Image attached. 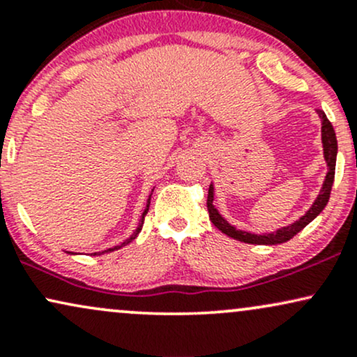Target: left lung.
Masks as SVG:
<instances>
[{
  "instance_id": "1",
  "label": "left lung",
  "mask_w": 357,
  "mask_h": 357,
  "mask_svg": "<svg viewBox=\"0 0 357 357\" xmlns=\"http://www.w3.org/2000/svg\"><path fill=\"white\" fill-rule=\"evenodd\" d=\"M319 117L322 119V146H324V158H326L327 171L326 181L322 184V190L319 192L317 199H315L310 210L302 216L301 220L296 221V223L289 225V227L280 228V230L273 231V233H265V235H253V233L248 231H241L236 230L235 227H231L223 216L216 211V208L213 206V186H210L208 190V199H206V206H208V213H210V220L211 223L215 225L216 228L225 235H228L230 238H235L238 241H243V243H252V245H278V243H285L290 238L297 235L298 231L304 230L307 225L312 221L315 216L321 213L324 208H326L327 202L331 198V190H333V183H334V174H335V155H337V139H335V132L334 127L331 124L329 119L326 117V114L322 112L321 109H317Z\"/></svg>"
}]
</instances>
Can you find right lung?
Masks as SVG:
<instances>
[{"mask_svg": "<svg viewBox=\"0 0 357 357\" xmlns=\"http://www.w3.org/2000/svg\"><path fill=\"white\" fill-rule=\"evenodd\" d=\"M149 203H151V196H149V199H147V206H146V210H144V213H142V218H141V223H139V227H137V230L132 233V235H130V238L129 240H126L124 243L122 245H119V247H116V248H121V247H124V245H127V243H130V241H132L134 238H136V236L139 235V231L142 230V225H144V216L147 215V210H149ZM116 248H110V250H116ZM110 250H105V252H110ZM104 253V252H102ZM93 255H100V253H93Z\"/></svg>", "mask_w": 357, "mask_h": 357, "instance_id": "obj_1", "label": "right lung"}]
</instances>
